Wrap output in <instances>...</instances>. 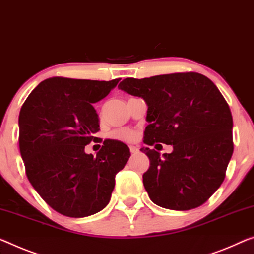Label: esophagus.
<instances>
[{"instance_id": "obj_1", "label": "esophagus", "mask_w": 254, "mask_h": 254, "mask_svg": "<svg viewBox=\"0 0 254 254\" xmlns=\"http://www.w3.org/2000/svg\"><path fill=\"white\" fill-rule=\"evenodd\" d=\"M129 150H130V153L131 154H136L138 153V149L136 146H129Z\"/></svg>"}]
</instances>
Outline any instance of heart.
<instances>
[{
    "label": "heart",
    "instance_id": "b5f03b06",
    "mask_svg": "<svg viewBox=\"0 0 254 254\" xmlns=\"http://www.w3.org/2000/svg\"><path fill=\"white\" fill-rule=\"evenodd\" d=\"M115 136H116L117 138H120V139H124V140H128V142H130V140H134L137 135H136V132L134 130L124 129V130L116 131L115 132Z\"/></svg>",
    "mask_w": 254,
    "mask_h": 254
}]
</instances>
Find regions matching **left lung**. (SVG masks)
<instances>
[{
  "instance_id": "8db88e82",
  "label": "left lung",
  "mask_w": 254,
  "mask_h": 254,
  "mask_svg": "<svg viewBox=\"0 0 254 254\" xmlns=\"http://www.w3.org/2000/svg\"><path fill=\"white\" fill-rule=\"evenodd\" d=\"M119 89L147 105L143 142L173 145L171 153L142 147L150 159L143 184L153 203L190 210L219 189L232 158L233 117L219 89L197 72L126 78Z\"/></svg>"
}]
</instances>
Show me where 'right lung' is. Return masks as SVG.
Masks as SVG:
<instances>
[{"label":"right lung","mask_w":254,"mask_h":254,"mask_svg":"<svg viewBox=\"0 0 254 254\" xmlns=\"http://www.w3.org/2000/svg\"><path fill=\"white\" fill-rule=\"evenodd\" d=\"M120 79L49 78L30 93L19 114V147L30 184L51 208L83 218L108 205L115 177L130 157L120 140L107 139L87 154L85 146L100 130L93 103Z\"/></svg>","instance_id":"add662e5"}]
</instances>
